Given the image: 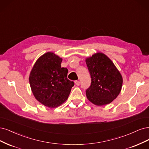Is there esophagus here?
I'll use <instances>...</instances> for the list:
<instances>
[{"label":"esophagus","instance_id":"esophagus-1","mask_svg":"<svg viewBox=\"0 0 149 149\" xmlns=\"http://www.w3.org/2000/svg\"><path fill=\"white\" fill-rule=\"evenodd\" d=\"M75 84L77 85V86H79L80 85V81H75Z\"/></svg>","mask_w":149,"mask_h":149}]
</instances>
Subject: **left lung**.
<instances>
[{
    "label": "left lung",
    "instance_id": "1",
    "mask_svg": "<svg viewBox=\"0 0 149 149\" xmlns=\"http://www.w3.org/2000/svg\"><path fill=\"white\" fill-rule=\"evenodd\" d=\"M92 78L86 90L87 99L97 106L106 105L116 98L121 90L123 77L112 61L102 52L85 59Z\"/></svg>",
    "mask_w": 149,
    "mask_h": 149
}]
</instances>
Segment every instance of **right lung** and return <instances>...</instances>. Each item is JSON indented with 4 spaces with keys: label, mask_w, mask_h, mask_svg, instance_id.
Segmentation results:
<instances>
[{
    "label": "right lung",
    "mask_w": 149,
    "mask_h": 149,
    "mask_svg": "<svg viewBox=\"0 0 149 149\" xmlns=\"http://www.w3.org/2000/svg\"><path fill=\"white\" fill-rule=\"evenodd\" d=\"M62 61L54 52H47L37 59L30 72L32 93L38 102L48 108L64 103L74 85L67 78L68 69L61 68Z\"/></svg>",
    "instance_id": "add662e5"
}]
</instances>
